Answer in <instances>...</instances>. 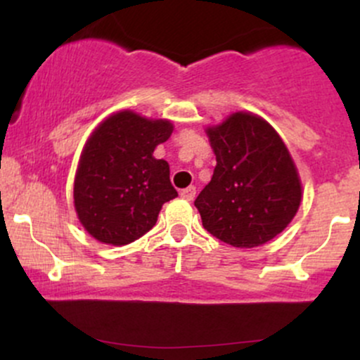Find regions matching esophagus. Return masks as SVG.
<instances>
[{
  "mask_svg": "<svg viewBox=\"0 0 360 360\" xmlns=\"http://www.w3.org/2000/svg\"><path fill=\"white\" fill-rule=\"evenodd\" d=\"M181 196H183L184 200H188V201L194 200V196H196V188H194V186H188V188L181 191Z\"/></svg>",
  "mask_w": 360,
  "mask_h": 360,
  "instance_id": "obj_1",
  "label": "esophagus"
}]
</instances>
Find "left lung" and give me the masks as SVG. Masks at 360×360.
Instances as JSON below:
<instances>
[{
	"label": "left lung",
	"mask_w": 360,
	"mask_h": 360,
	"mask_svg": "<svg viewBox=\"0 0 360 360\" xmlns=\"http://www.w3.org/2000/svg\"><path fill=\"white\" fill-rule=\"evenodd\" d=\"M206 134L217 166L194 200L203 226L240 249L272 240L301 203V181L288 147L266 120L243 111Z\"/></svg>",
	"instance_id": "left-lung-1"
}]
</instances>
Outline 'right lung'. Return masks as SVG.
Listing matches in <instances>:
<instances>
[{
	"label": "right lung",
	"instance_id": "obj_1",
	"mask_svg": "<svg viewBox=\"0 0 360 360\" xmlns=\"http://www.w3.org/2000/svg\"><path fill=\"white\" fill-rule=\"evenodd\" d=\"M171 134L167 120L128 110L111 115L91 134L74 179V206L96 240L110 245L137 240L155 225L162 205L177 196L169 164L154 157Z\"/></svg>",
	"mask_w": 360,
	"mask_h": 360
}]
</instances>
